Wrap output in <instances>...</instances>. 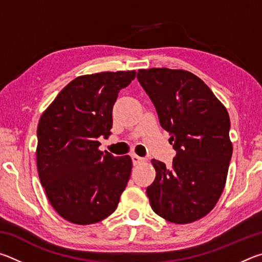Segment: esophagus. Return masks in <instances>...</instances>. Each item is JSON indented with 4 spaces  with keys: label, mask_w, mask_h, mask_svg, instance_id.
I'll list each match as a JSON object with an SVG mask.
<instances>
[{
    "label": "esophagus",
    "mask_w": 262,
    "mask_h": 262,
    "mask_svg": "<svg viewBox=\"0 0 262 262\" xmlns=\"http://www.w3.org/2000/svg\"><path fill=\"white\" fill-rule=\"evenodd\" d=\"M132 161H133V164H134V165H137V164L143 163L145 159L143 157L137 156V155H132Z\"/></svg>",
    "instance_id": "34e87169"
}]
</instances>
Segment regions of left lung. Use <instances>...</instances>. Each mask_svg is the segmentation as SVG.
Segmentation results:
<instances>
[{
	"label": "left lung",
	"mask_w": 262,
	"mask_h": 262,
	"mask_svg": "<svg viewBox=\"0 0 262 262\" xmlns=\"http://www.w3.org/2000/svg\"><path fill=\"white\" fill-rule=\"evenodd\" d=\"M137 79L177 151L171 167L151 161L156 178L147 187L150 206L172 223H192L209 214L227 183L232 156L229 113L187 70L140 69Z\"/></svg>",
	"instance_id": "obj_1"
}]
</instances>
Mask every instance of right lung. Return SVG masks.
Returning a JSON list of instances; mask_svg holds the SVG:
<instances>
[{
	"label": "right lung",
	"mask_w": 262,
	"mask_h": 262,
	"mask_svg": "<svg viewBox=\"0 0 262 262\" xmlns=\"http://www.w3.org/2000/svg\"><path fill=\"white\" fill-rule=\"evenodd\" d=\"M135 70L83 75L66 85L39 120L37 167L48 201L62 219L88 225L115 211L132 158L98 149L108 137L112 110Z\"/></svg>",
	"instance_id": "add662e5"
}]
</instances>
